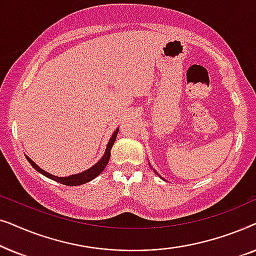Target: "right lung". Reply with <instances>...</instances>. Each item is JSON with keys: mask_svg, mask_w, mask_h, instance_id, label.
<instances>
[{"mask_svg": "<svg viewBox=\"0 0 256 256\" xmlns=\"http://www.w3.org/2000/svg\"><path fill=\"white\" fill-rule=\"evenodd\" d=\"M118 132V129H116V130L114 132V134L112 135L110 142H108V144H107L106 152H104L102 158H101L99 162L96 164V166H93L92 168H90V169L84 171V172H82V174H72V176H68V177H57V176H54V174H50L48 172H46V171H44L43 169H40V168L32 160H30L29 157H26V160H29V163L34 166V169H36L38 172L44 174L45 177L50 178V180H54L56 182H58V183L68 185V186H76V185L85 184V183H87V182L94 180V178H96V176H99V174L102 172V170L104 169V168H106L108 160H110V149L114 144L115 140H116Z\"/></svg>", "mask_w": 256, "mask_h": 256, "instance_id": "add662e5", "label": "right lung"}]
</instances>
